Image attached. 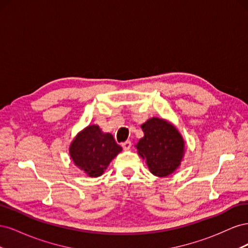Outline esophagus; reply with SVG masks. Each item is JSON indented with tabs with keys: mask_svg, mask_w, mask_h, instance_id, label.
Segmentation results:
<instances>
[{
	"mask_svg": "<svg viewBox=\"0 0 248 248\" xmlns=\"http://www.w3.org/2000/svg\"><path fill=\"white\" fill-rule=\"evenodd\" d=\"M121 146H122V148L124 150H129L131 148V141L130 140H126V141L122 142Z\"/></svg>",
	"mask_w": 248,
	"mask_h": 248,
	"instance_id": "obj_1",
	"label": "esophagus"
}]
</instances>
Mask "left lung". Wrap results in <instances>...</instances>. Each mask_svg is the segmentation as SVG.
Returning a JSON list of instances; mask_svg holds the SVG:
<instances>
[{
  "mask_svg": "<svg viewBox=\"0 0 248 248\" xmlns=\"http://www.w3.org/2000/svg\"><path fill=\"white\" fill-rule=\"evenodd\" d=\"M145 137L138 142L139 154L153 175L167 177L180 166L184 141L179 131L162 119L152 118L141 125Z\"/></svg>",
  "mask_w": 248,
  "mask_h": 248,
  "instance_id": "left-lung-1",
  "label": "left lung"
}]
</instances>
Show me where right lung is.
<instances>
[{
    "mask_svg": "<svg viewBox=\"0 0 248 248\" xmlns=\"http://www.w3.org/2000/svg\"><path fill=\"white\" fill-rule=\"evenodd\" d=\"M122 151L110 133H103L97 125L88 126L70 146L73 162L90 177L103 174L109 162Z\"/></svg>",
    "mask_w": 248,
    "mask_h": 248,
    "instance_id": "add662e5",
    "label": "right lung"
}]
</instances>
